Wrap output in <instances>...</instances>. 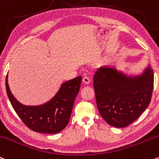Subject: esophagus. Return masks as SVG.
I'll list each match as a JSON object with an SVG mask.
<instances>
[{
	"label": "esophagus",
	"mask_w": 159,
	"mask_h": 159,
	"mask_svg": "<svg viewBox=\"0 0 159 159\" xmlns=\"http://www.w3.org/2000/svg\"><path fill=\"white\" fill-rule=\"evenodd\" d=\"M90 79L88 78V76H84L83 78V82L84 84H88L90 83Z\"/></svg>",
	"instance_id": "obj_1"
}]
</instances>
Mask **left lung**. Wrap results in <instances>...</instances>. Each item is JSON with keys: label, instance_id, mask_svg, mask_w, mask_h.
Segmentation results:
<instances>
[{"label": "left lung", "instance_id": "obj_1", "mask_svg": "<svg viewBox=\"0 0 159 159\" xmlns=\"http://www.w3.org/2000/svg\"><path fill=\"white\" fill-rule=\"evenodd\" d=\"M154 73L148 66L141 75L128 77L115 68L102 66L93 76L97 109L109 125L125 128L137 120L149 105Z\"/></svg>", "mask_w": 159, "mask_h": 159}]
</instances>
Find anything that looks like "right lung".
Instances as JSON below:
<instances>
[{
	"label": "right lung",
	"instance_id": "obj_1",
	"mask_svg": "<svg viewBox=\"0 0 159 159\" xmlns=\"http://www.w3.org/2000/svg\"><path fill=\"white\" fill-rule=\"evenodd\" d=\"M81 76L61 85L57 94L47 103L37 106H24L12 94L6 77V90L10 103L22 121L33 131L57 134L69 123L73 104L81 87Z\"/></svg>",
	"mask_w": 159,
	"mask_h": 159
}]
</instances>
